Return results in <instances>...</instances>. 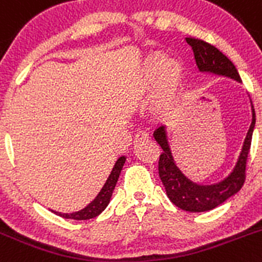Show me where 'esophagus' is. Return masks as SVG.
I'll list each match as a JSON object with an SVG mask.
<instances>
[{
	"mask_svg": "<svg viewBox=\"0 0 262 262\" xmlns=\"http://www.w3.org/2000/svg\"><path fill=\"white\" fill-rule=\"evenodd\" d=\"M148 138H149V134L145 133V131H139V133L135 135L134 141H135V143H139V141L144 140V139H148Z\"/></svg>",
	"mask_w": 262,
	"mask_h": 262,
	"instance_id": "34e87169",
	"label": "esophagus"
}]
</instances>
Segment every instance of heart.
<instances>
[{"label": "heart", "mask_w": 262, "mask_h": 262, "mask_svg": "<svg viewBox=\"0 0 262 262\" xmlns=\"http://www.w3.org/2000/svg\"><path fill=\"white\" fill-rule=\"evenodd\" d=\"M184 67L177 59L165 54H153L145 59L139 76V91L145 98H152L156 114H170L178 106L184 85Z\"/></svg>", "instance_id": "b5f03b06"}]
</instances>
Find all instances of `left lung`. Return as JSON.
<instances>
[{
  "mask_svg": "<svg viewBox=\"0 0 262 262\" xmlns=\"http://www.w3.org/2000/svg\"><path fill=\"white\" fill-rule=\"evenodd\" d=\"M186 41L187 44L191 45L192 50H193L196 64H198L200 73L226 76V78L234 79V80L241 83V76H239L236 67L217 48L203 41V40L193 37H187ZM251 109V126H249L246 139H244L242 152L239 155L236 164H235V167L226 178L214 184H199L187 178L175 164L169 139H167L166 127L161 126L156 129L153 138L156 139V141L160 144L162 150H164L162 155L160 156L158 172H160L162 184L166 189L167 198L171 200L174 205L191 213L208 212V210H212L220 206L227 199L241 191L244 181H246L247 157H248L249 149H251L252 135H253V129H255L256 124V114L252 101Z\"/></svg>",
  "mask_w": 262,
  "mask_h": 262,
  "instance_id": "left-lung-1",
  "label": "left lung"
}]
</instances>
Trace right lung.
<instances>
[{
  "instance_id": "add662e5",
  "label": "right lung",
  "mask_w": 262,
  "mask_h": 262,
  "mask_svg": "<svg viewBox=\"0 0 262 262\" xmlns=\"http://www.w3.org/2000/svg\"><path fill=\"white\" fill-rule=\"evenodd\" d=\"M124 162H126V157L122 156L117 160V162L114 164V167H113L112 172H110L109 178L106 179L105 182L104 187L101 188V191L98 192V195L88 204L85 208H83L79 212H74V213H61V212H54L52 210L53 213H56L57 215H61V217L67 218V220H76V221H85V220H91V218L97 217L98 214H101L102 212L105 210L107 205L110 203V199L113 196V191L115 188V184L118 182L119 174L122 171V167H123Z\"/></svg>"
}]
</instances>
